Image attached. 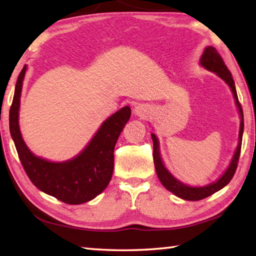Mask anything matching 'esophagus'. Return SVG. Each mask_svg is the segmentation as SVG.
<instances>
[{
    "label": "esophagus",
    "instance_id": "34e87169",
    "mask_svg": "<svg viewBox=\"0 0 256 256\" xmlns=\"http://www.w3.org/2000/svg\"><path fill=\"white\" fill-rule=\"evenodd\" d=\"M146 107L144 105H141V104H138V105L134 106L133 108V114L136 116H138V118H144V116L146 114Z\"/></svg>",
    "mask_w": 256,
    "mask_h": 256
}]
</instances>
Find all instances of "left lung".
Masks as SVG:
<instances>
[{
    "label": "left lung",
    "instance_id": "1",
    "mask_svg": "<svg viewBox=\"0 0 256 256\" xmlns=\"http://www.w3.org/2000/svg\"><path fill=\"white\" fill-rule=\"evenodd\" d=\"M200 62L203 66L208 68V70L216 73V74L222 78V80L226 81V84L230 86L232 92L234 94V97H235L236 105L238 107V110H240L242 120H240V142H238L236 152L234 154L232 160L230 164H229L228 170L224 172V174L220 177L218 180L212 184L203 186V188H190V186H186L185 184L180 183V182L177 180L174 176L170 175V172L164 168V164L162 162V158H160L159 144H158L157 138H156L154 134H151V138H152V141H154V162L156 172H157L159 180L162 182V184L164 186V188L174 193L176 196L184 198V200H188V201H198V200H202V198L210 196L214 193H216V190L224 188V186L232 180L234 175H235V172L238 166V160H240V149H242V131H244V116H242V105L237 97L235 82L232 80V73L229 72L228 68L226 66V64H224L222 55L216 52L214 47L209 46L204 50V53H203V55L201 56Z\"/></svg>",
    "mask_w": 256,
    "mask_h": 256
}]
</instances>
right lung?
Segmentation results:
<instances>
[{
	"label": "right lung",
	"mask_w": 256,
	"mask_h": 256,
	"mask_svg": "<svg viewBox=\"0 0 256 256\" xmlns=\"http://www.w3.org/2000/svg\"><path fill=\"white\" fill-rule=\"evenodd\" d=\"M26 70L24 66L18 76L8 115L11 136L26 174L37 188L68 204L92 200L107 188L112 178L114 148L131 116V108L125 106L107 118L78 157L66 162H47L30 152L19 130L20 94Z\"/></svg>",
	"instance_id": "1"
}]
</instances>
